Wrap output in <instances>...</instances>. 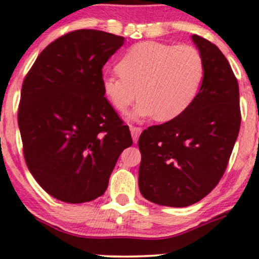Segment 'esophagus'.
Masks as SVG:
<instances>
[{"instance_id": "esophagus-1", "label": "esophagus", "mask_w": 259, "mask_h": 259, "mask_svg": "<svg viewBox=\"0 0 259 259\" xmlns=\"http://www.w3.org/2000/svg\"><path fill=\"white\" fill-rule=\"evenodd\" d=\"M130 132H132V136H133L134 142H136V141H138L140 134H141V132H142V129L140 126H133L132 125V126H130Z\"/></svg>"}]
</instances>
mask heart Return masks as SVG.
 Wrapping results in <instances>:
<instances>
[{
	"label": "heart",
	"mask_w": 259,
	"mask_h": 259,
	"mask_svg": "<svg viewBox=\"0 0 259 259\" xmlns=\"http://www.w3.org/2000/svg\"><path fill=\"white\" fill-rule=\"evenodd\" d=\"M119 70L102 76V90L115 111L124 113L141 97L133 119L153 117L171 120L192 105L204 76L200 51L190 45L145 41L120 59Z\"/></svg>",
	"instance_id": "1"
}]
</instances>
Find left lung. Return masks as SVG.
<instances>
[{"label": "left lung", "instance_id": "left-lung-1", "mask_svg": "<svg viewBox=\"0 0 259 259\" xmlns=\"http://www.w3.org/2000/svg\"><path fill=\"white\" fill-rule=\"evenodd\" d=\"M204 76L192 105L139 139L140 192L160 206L187 207L218 185L241 124L239 84L228 59L206 38L192 35Z\"/></svg>", "mask_w": 259, "mask_h": 259}]
</instances>
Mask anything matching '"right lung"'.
<instances>
[{
  "label": "right lung",
  "instance_id": "obj_1",
  "mask_svg": "<svg viewBox=\"0 0 259 259\" xmlns=\"http://www.w3.org/2000/svg\"><path fill=\"white\" fill-rule=\"evenodd\" d=\"M124 37L81 29L51 42L22 86L18 125L29 170L47 194L84 203L105 194L129 126L105 97L102 68Z\"/></svg>",
  "mask_w": 259,
  "mask_h": 259
}]
</instances>
